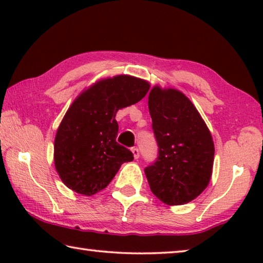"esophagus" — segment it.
<instances>
[{
	"label": "esophagus",
	"mask_w": 263,
	"mask_h": 263,
	"mask_svg": "<svg viewBox=\"0 0 263 263\" xmlns=\"http://www.w3.org/2000/svg\"><path fill=\"white\" fill-rule=\"evenodd\" d=\"M132 153H133V157H135V159H139V149H138L137 147H132Z\"/></svg>",
	"instance_id": "34e87169"
}]
</instances>
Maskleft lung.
Wrapping results in <instances>:
<instances>
[{
	"instance_id": "obj_1",
	"label": "left lung",
	"mask_w": 263,
	"mask_h": 263,
	"mask_svg": "<svg viewBox=\"0 0 263 263\" xmlns=\"http://www.w3.org/2000/svg\"><path fill=\"white\" fill-rule=\"evenodd\" d=\"M148 110L159 146L157 161L145 168L149 188L167 205L189 203L211 179L215 145L210 130L177 89L154 86Z\"/></svg>"
}]
</instances>
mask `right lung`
Listing matches in <instances>:
<instances>
[{"label":"right lung","mask_w":263,"mask_h":263,"mask_svg":"<svg viewBox=\"0 0 263 263\" xmlns=\"http://www.w3.org/2000/svg\"><path fill=\"white\" fill-rule=\"evenodd\" d=\"M149 83L131 75L97 81L80 94L58 127L54 164L64 184L91 196L108 185L124 162L133 160L130 149L116 141L119 109L136 104L147 94Z\"/></svg>","instance_id":"right-lung-1"}]
</instances>
